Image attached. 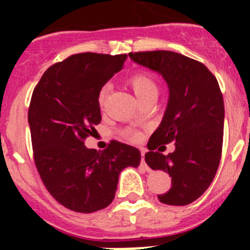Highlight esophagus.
Returning <instances> with one entry per match:
<instances>
[{
	"label": "esophagus",
	"mask_w": 250,
	"mask_h": 250,
	"mask_svg": "<svg viewBox=\"0 0 250 250\" xmlns=\"http://www.w3.org/2000/svg\"><path fill=\"white\" fill-rule=\"evenodd\" d=\"M141 165H143V167H145V169H149V167H147V165H146V163H145V151L144 150H141Z\"/></svg>",
	"instance_id": "obj_1"
}]
</instances>
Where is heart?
Instances as JSON below:
<instances>
[{
  "mask_svg": "<svg viewBox=\"0 0 250 250\" xmlns=\"http://www.w3.org/2000/svg\"><path fill=\"white\" fill-rule=\"evenodd\" d=\"M127 83L130 85L132 91L135 92V95L138 96L139 100H143V99L149 96V95L158 94V81H156L155 77L152 76V75L147 74V72L139 71L135 72V74H132L131 76L127 79ZM107 94H109V87H107V86H103L98 95V101L100 107H104V105H105ZM124 135L126 136V138L131 139V140L139 139L138 132L132 131V130H126V131L124 132Z\"/></svg>",
  "mask_w": 250,
  "mask_h": 250,
  "instance_id": "1",
  "label": "heart"
}]
</instances>
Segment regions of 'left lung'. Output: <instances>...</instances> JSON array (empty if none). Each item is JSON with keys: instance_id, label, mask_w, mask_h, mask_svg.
<instances>
[{"instance_id": "1", "label": "left lung", "mask_w": 250, "mask_h": 250, "mask_svg": "<svg viewBox=\"0 0 250 250\" xmlns=\"http://www.w3.org/2000/svg\"><path fill=\"white\" fill-rule=\"evenodd\" d=\"M129 56L163 75L169 86L167 111L145 154L151 169L171 176V188L158 199L169 205L190 204L210 187L222 158L224 100L219 83L204 63L173 51ZM173 141L176 150L164 156L165 145Z\"/></svg>"}]
</instances>
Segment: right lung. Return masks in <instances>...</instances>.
<instances>
[{"instance_id":"right-lung-1","label":"right lung","mask_w":250,"mask_h":250,"mask_svg":"<svg viewBox=\"0 0 250 250\" xmlns=\"http://www.w3.org/2000/svg\"><path fill=\"white\" fill-rule=\"evenodd\" d=\"M126 57L71 55L50 66L32 92L28 124L35 165L48 193L70 210L106 208L114 200L121 170L140 164V151L120 141L111 140L103 151L85 146L101 121L99 91Z\"/></svg>"}]
</instances>
